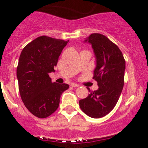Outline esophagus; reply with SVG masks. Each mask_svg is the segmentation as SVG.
Returning <instances> with one entry per match:
<instances>
[{
    "label": "esophagus",
    "instance_id": "esophagus-1",
    "mask_svg": "<svg viewBox=\"0 0 148 148\" xmlns=\"http://www.w3.org/2000/svg\"><path fill=\"white\" fill-rule=\"evenodd\" d=\"M71 86L73 88H77V87H79V85L76 84H71Z\"/></svg>",
    "mask_w": 148,
    "mask_h": 148
}]
</instances>
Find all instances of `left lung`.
<instances>
[{
    "label": "left lung",
    "mask_w": 148,
    "mask_h": 148,
    "mask_svg": "<svg viewBox=\"0 0 148 148\" xmlns=\"http://www.w3.org/2000/svg\"><path fill=\"white\" fill-rule=\"evenodd\" d=\"M85 42L90 43L96 56L97 66L92 79L98 90L90 91L79 101L81 109L92 118H100L111 112L118 102L125 84V60L120 49L108 37L92 33Z\"/></svg>",
    "instance_id": "8db88e82"
}]
</instances>
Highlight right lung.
<instances>
[{"label":"right lung","instance_id":"add662e5","mask_svg":"<svg viewBox=\"0 0 148 148\" xmlns=\"http://www.w3.org/2000/svg\"><path fill=\"white\" fill-rule=\"evenodd\" d=\"M68 42L43 35L28 43L21 53L16 68L20 96L37 118H47L56 111L61 95L69 88L68 84L53 83L49 77Z\"/></svg>","mask_w":148,"mask_h":148}]
</instances>
